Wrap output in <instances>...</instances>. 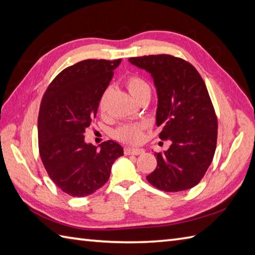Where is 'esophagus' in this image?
<instances>
[{"label":"esophagus","mask_w":255,"mask_h":255,"mask_svg":"<svg viewBox=\"0 0 255 255\" xmlns=\"http://www.w3.org/2000/svg\"><path fill=\"white\" fill-rule=\"evenodd\" d=\"M144 152L143 149L140 148H126L125 149V154L127 155H139Z\"/></svg>","instance_id":"1"}]
</instances>
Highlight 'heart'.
<instances>
[{"mask_svg":"<svg viewBox=\"0 0 255 255\" xmlns=\"http://www.w3.org/2000/svg\"><path fill=\"white\" fill-rule=\"evenodd\" d=\"M126 86L129 91V93L131 94L134 100H137L138 97L142 96L144 94L150 95V86L145 82V81L138 77V75H131L126 80ZM108 95V90L104 91V93L102 94L100 102H99V108L100 111L105 110L106 99ZM142 129L143 125H134V124H126L123 125L122 127H119L117 130L114 133L115 138H117L121 141L127 142V143H137L140 141L142 136Z\"/></svg>","mask_w":255,"mask_h":255,"instance_id":"1","label":"heart"}]
</instances>
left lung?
I'll list each match as a JSON object with an SVG mask.
<instances>
[{"label": "left lung", "instance_id": "8db88e82", "mask_svg": "<svg viewBox=\"0 0 255 255\" xmlns=\"http://www.w3.org/2000/svg\"><path fill=\"white\" fill-rule=\"evenodd\" d=\"M128 61L153 79L156 126L163 127L160 138L171 141L166 151L154 153L158 164L147 180L165 192L194 187L213 161L217 144V117L205 82L191 63L170 55Z\"/></svg>", "mask_w": 255, "mask_h": 255}]
</instances>
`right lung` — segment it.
<instances>
[{
  "instance_id": "add662e5",
  "label": "right lung",
  "mask_w": 255,
  "mask_h": 255,
  "mask_svg": "<svg viewBox=\"0 0 255 255\" xmlns=\"http://www.w3.org/2000/svg\"><path fill=\"white\" fill-rule=\"evenodd\" d=\"M121 62L89 59L75 63L57 75L42 97L38 116L42 164L56 185L73 197L89 196L101 188L114 162L124 155L122 145L113 140L99 149L84 139Z\"/></svg>"
}]
</instances>
